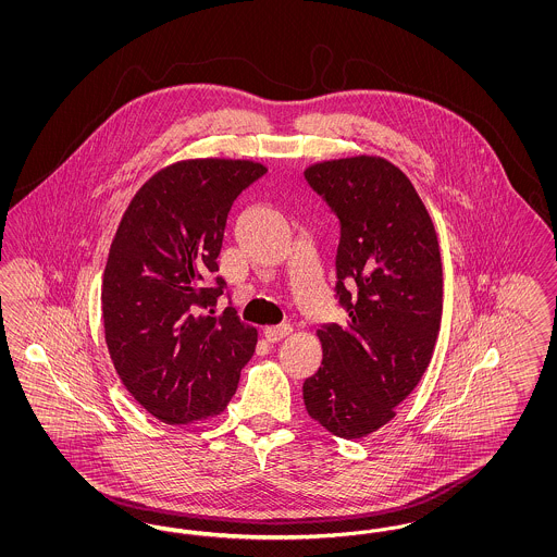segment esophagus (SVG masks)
I'll return each instance as SVG.
<instances>
[{
    "label": "esophagus",
    "instance_id": "esophagus-1",
    "mask_svg": "<svg viewBox=\"0 0 557 557\" xmlns=\"http://www.w3.org/2000/svg\"><path fill=\"white\" fill-rule=\"evenodd\" d=\"M292 332L290 323H282V325H271L265 327V338L269 343H280L282 338H286Z\"/></svg>",
    "mask_w": 557,
    "mask_h": 557
}]
</instances>
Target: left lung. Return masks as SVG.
<instances>
[{"label": "left lung", "instance_id": "1", "mask_svg": "<svg viewBox=\"0 0 557 557\" xmlns=\"http://www.w3.org/2000/svg\"><path fill=\"white\" fill-rule=\"evenodd\" d=\"M305 180L338 216L336 298L345 323L318 330L323 361L302 384L309 416L341 438L395 418L432 359L443 315V265L416 187L375 157L325 160Z\"/></svg>", "mask_w": 557, "mask_h": 557}]
</instances>
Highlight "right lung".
I'll list each match as a JSON object with an SVG mask.
<instances>
[{"mask_svg": "<svg viewBox=\"0 0 557 557\" xmlns=\"http://www.w3.org/2000/svg\"><path fill=\"white\" fill-rule=\"evenodd\" d=\"M250 160H184L133 196L108 252L102 315L108 352L132 397L164 424L221 413L252 357L257 330L234 307L214 313L234 200L265 175Z\"/></svg>", "mask_w": 557, "mask_h": 557, "instance_id": "add662e5", "label": "right lung"}]
</instances>
